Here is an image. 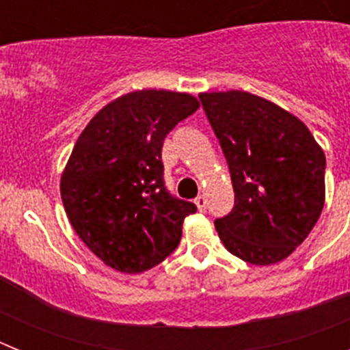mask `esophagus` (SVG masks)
Wrapping results in <instances>:
<instances>
[{"label": "esophagus", "mask_w": 350, "mask_h": 350, "mask_svg": "<svg viewBox=\"0 0 350 350\" xmlns=\"http://www.w3.org/2000/svg\"><path fill=\"white\" fill-rule=\"evenodd\" d=\"M194 205L198 206V210H200V212H205V208H206L205 196H198L196 200H194Z\"/></svg>", "instance_id": "esophagus-1"}]
</instances>
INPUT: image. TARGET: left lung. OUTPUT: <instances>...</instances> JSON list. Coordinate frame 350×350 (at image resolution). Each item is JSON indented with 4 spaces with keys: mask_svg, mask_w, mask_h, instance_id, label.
I'll return each instance as SVG.
<instances>
[{
    "mask_svg": "<svg viewBox=\"0 0 350 350\" xmlns=\"http://www.w3.org/2000/svg\"><path fill=\"white\" fill-rule=\"evenodd\" d=\"M222 147L234 206L215 221L231 254L250 265L282 261L308 237L326 198L323 148L298 117L245 91L202 92Z\"/></svg>",
    "mask_w": 350,
    "mask_h": 350,
    "instance_id": "1",
    "label": "left lung"
}]
</instances>
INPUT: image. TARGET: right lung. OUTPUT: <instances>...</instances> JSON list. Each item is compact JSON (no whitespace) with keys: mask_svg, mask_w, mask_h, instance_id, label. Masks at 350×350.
Returning a JSON list of instances; mask_svg holds the SVG:
<instances>
[{"mask_svg":"<svg viewBox=\"0 0 350 350\" xmlns=\"http://www.w3.org/2000/svg\"><path fill=\"white\" fill-rule=\"evenodd\" d=\"M198 107L187 92L142 89L105 105L80 133L61 198L75 233L107 267L142 273L177 249L196 205L166 191L161 148Z\"/></svg>","mask_w":350,"mask_h":350,"instance_id":"add662e5","label":"right lung"}]
</instances>
